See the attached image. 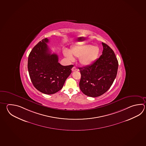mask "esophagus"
Returning a JSON list of instances; mask_svg holds the SVG:
<instances>
[{
    "mask_svg": "<svg viewBox=\"0 0 146 146\" xmlns=\"http://www.w3.org/2000/svg\"><path fill=\"white\" fill-rule=\"evenodd\" d=\"M72 71L73 72L78 71V68H75V66H74V67H73L72 68Z\"/></svg>",
    "mask_w": 146,
    "mask_h": 146,
    "instance_id": "esophagus-1",
    "label": "esophagus"
}]
</instances>
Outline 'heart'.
<instances>
[{
  "label": "heart",
  "mask_w": 146,
  "mask_h": 146,
  "mask_svg": "<svg viewBox=\"0 0 146 146\" xmlns=\"http://www.w3.org/2000/svg\"><path fill=\"white\" fill-rule=\"evenodd\" d=\"M63 54L70 61H74L73 57L80 58L79 61L82 65L88 66L92 64L97 59L99 54V48L97 46L90 44L76 45L72 48L70 51L68 49H64Z\"/></svg>",
  "instance_id": "b5f03b06"
}]
</instances>
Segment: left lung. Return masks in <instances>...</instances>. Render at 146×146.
Instances as JSON below:
<instances>
[{
    "mask_svg": "<svg viewBox=\"0 0 146 146\" xmlns=\"http://www.w3.org/2000/svg\"><path fill=\"white\" fill-rule=\"evenodd\" d=\"M101 56L90 66L79 68L81 78L80 88L85 95L97 97L103 95L112 85L116 78L118 61L113 50L102 42Z\"/></svg>",
    "mask_w": 146,
    "mask_h": 146,
    "instance_id": "left-lung-1",
    "label": "left lung"
}]
</instances>
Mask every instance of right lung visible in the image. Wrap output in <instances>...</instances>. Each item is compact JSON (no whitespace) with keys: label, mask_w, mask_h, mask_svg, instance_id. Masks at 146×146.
I'll return each mask as SVG.
<instances>
[{"label":"right lung","mask_w":146,"mask_h":146,"mask_svg":"<svg viewBox=\"0 0 146 146\" xmlns=\"http://www.w3.org/2000/svg\"><path fill=\"white\" fill-rule=\"evenodd\" d=\"M48 42V39H44L33 48L27 68L34 86L42 93L51 95L62 89L73 66L60 64L57 54L51 53Z\"/></svg>","instance_id":"right-lung-1"}]
</instances>
